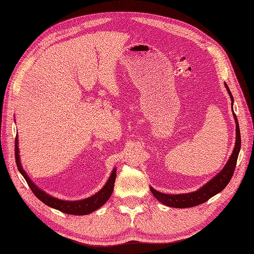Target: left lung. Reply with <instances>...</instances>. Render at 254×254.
Masks as SVG:
<instances>
[{"instance_id":"left-lung-1","label":"left lung","mask_w":254,"mask_h":254,"mask_svg":"<svg viewBox=\"0 0 254 254\" xmlns=\"http://www.w3.org/2000/svg\"><path fill=\"white\" fill-rule=\"evenodd\" d=\"M224 86L231 97L232 110H233L234 99H233L229 87H227V84L225 82H224ZM233 117H234V119H235V125H236L235 146H234L233 152L231 154L230 159L227 160L226 164L224 165L222 170H221V172L218 173L216 176L208 181V183L205 184L203 187H200L198 190L194 191V192H190V193L165 194V193H161L157 190H154L152 187H150V190H151V193L153 194V196L157 198L160 203H162L165 206H168V207H173V208L194 207V206H197V205L205 203V201H207L210 197L220 193L227 186V184L230 183V180L233 176L234 171H235L237 158H238V154L240 151V144H242V139H240L239 125L237 121V117L235 114H234V110H233Z\"/></svg>"}]
</instances>
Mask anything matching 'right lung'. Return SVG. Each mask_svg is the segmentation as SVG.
Returning a JSON list of instances; mask_svg holds the SVG:
<instances>
[{
    "instance_id": "right-lung-1",
    "label": "right lung",
    "mask_w": 254,
    "mask_h": 254,
    "mask_svg": "<svg viewBox=\"0 0 254 254\" xmlns=\"http://www.w3.org/2000/svg\"><path fill=\"white\" fill-rule=\"evenodd\" d=\"M15 157H16V164L19 172L23 176V178L27 181L30 189L32 190L35 194V196L42 200L44 204H46L47 206L55 208L57 210H60L64 213L67 214H75V216H84V214H89L91 212H93L95 210L101 208L106 201L109 199V197L112 196V193L114 191V185H115V180H116V176H117V170L114 168L112 174L107 180V183L105 184L102 189L96 192L95 194H93L92 196L83 198V199H79V200H64V199H60L57 198L55 196H51L50 194H48L47 192L43 191L42 189H40L33 181L31 180V178H29L28 174L25 173V171L23 170V167L21 165L20 162V155H19V147H18V135L16 137V141H15Z\"/></svg>"
}]
</instances>
